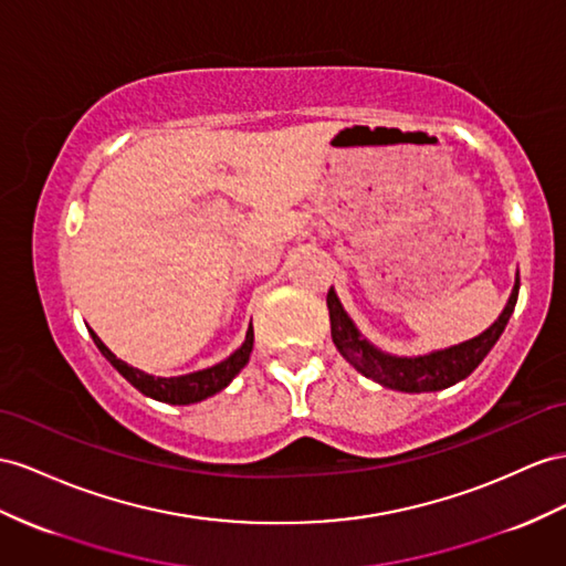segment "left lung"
<instances>
[{
    "instance_id": "obj_1",
    "label": "left lung",
    "mask_w": 566,
    "mask_h": 566,
    "mask_svg": "<svg viewBox=\"0 0 566 566\" xmlns=\"http://www.w3.org/2000/svg\"><path fill=\"white\" fill-rule=\"evenodd\" d=\"M518 296V272L514 280V289L510 294V301L502 308L500 317L492 323L481 335L461 342L447 349L430 352L423 356H395L387 354L378 346L370 344L358 327L344 311L342 301L335 289L329 286L327 292V308H329V325H332V342H335L337 352L349 360V364L366 378L375 380L382 387L397 389V392H440V389L452 387L461 380H467L469 375L478 368V364L490 354L492 346L497 344L500 335L504 332L506 323L514 313Z\"/></svg>"
}]
</instances>
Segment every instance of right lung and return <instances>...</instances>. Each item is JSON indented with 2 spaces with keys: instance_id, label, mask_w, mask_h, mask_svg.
<instances>
[{
  "instance_id": "right-lung-1",
  "label": "right lung",
  "mask_w": 566,
  "mask_h": 566,
  "mask_svg": "<svg viewBox=\"0 0 566 566\" xmlns=\"http://www.w3.org/2000/svg\"><path fill=\"white\" fill-rule=\"evenodd\" d=\"M91 337L99 349V354H103L109 360V364L117 368L124 375V378L138 389V392H143L145 397H150V399L165 401V403H179V407H184V403H196V401L208 399L217 392H222V389L241 373V368L249 364L251 352H253V327H249V332H245V339H243L239 349L231 354L229 358L220 360L217 366L206 368V370L177 375V378H155V375L143 373L134 366L124 364L122 358L114 356L105 346V342L99 339L93 329H91Z\"/></svg>"
}]
</instances>
